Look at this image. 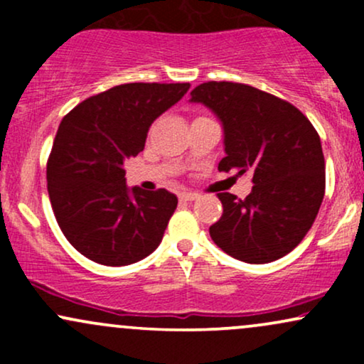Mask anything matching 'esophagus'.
Returning <instances> with one entry per match:
<instances>
[{
    "label": "esophagus",
    "mask_w": 364,
    "mask_h": 364,
    "mask_svg": "<svg viewBox=\"0 0 364 364\" xmlns=\"http://www.w3.org/2000/svg\"><path fill=\"white\" fill-rule=\"evenodd\" d=\"M196 198H198V195L191 193V191H183V193H179V202H193Z\"/></svg>",
    "instance_id": "34e87169"
}]
</instances>
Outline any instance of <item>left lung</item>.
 Here are the masks:
<instances>
[{
    "label": "left lung",
    "instance_id": "8db88e82",
    "mask_svg": "<svg viewBox=\"0 0 364 364\" xmlns=\"http://www.w3.org/2000/svg\"><path fill=\"white\" fill-rule=\"evenodd\" d=\"M224 124L219 171L252 174L245 200L217 193L223 215L210 237L246 263L279 260L310 231L325 195V159L310 119L291 102L235 82H205L191 90Z\"/></svg>",
    "mask_w": 364,
    "mask_h": 364
}]
</instances>
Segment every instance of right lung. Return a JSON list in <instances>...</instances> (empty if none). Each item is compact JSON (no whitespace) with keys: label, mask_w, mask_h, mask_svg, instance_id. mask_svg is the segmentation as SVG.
<instances>
[{"label":"right lung","mask_w":364,"mask_h":364,"mask_svg":"<svg viewBox=\"0 0 364 364\" xmlns=\"http://www.w3.org/2000/svg\"><path fill=\"white\" fill-rule=\"evenodd\" d=\"M190 83H123L75 106L61 119L48 159V193L58 225L89 260L121 267L161 243L178 198L164 188L129 195L123 164L145 147L154 119Z\"/></svg>","instance_id":"1"}]
</instances>
